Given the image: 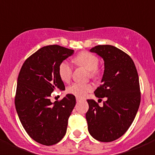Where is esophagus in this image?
Returning <instances> with one entry per match:
<instances>
[{
	"label": "esophagus",
	"mask_w": 155,
	"mask_h": 155,
	"mask_svg": "<svg viewBox=\"0 0 155 155\" xmlns=\"http://www.w3.org/2000/svg\"><path fill=\"white\" fill-rule=\"evenodd\" d=\"M80 100H81L80 98H76V101H77V102H78L79 101H80Z\"/></svg>",
	"instance_id": "obj_1"
}]
</instances>
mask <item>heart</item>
Instances as JSON below:
<instances>
[{"instance_id": "heart-1", "label": "heart", "mask_w": 155, "mask_h": 155, "mask_svg": "<svg viewBox=\"0 0 155 155\" xmlns=\"http://www.w3.org/2000/svg\"><path fill=\"white\" fill-rule=\"evenodd\" d=\"M74 61L78 66L86 68L89 71V76L91 78H98L101 74V71L98 65L99 60L95 55L89 52L84 51L78 53L74 59ZM72 67L68 61H64L59 64L58 74L60 78L64 82H68L72 75ZM93 86L90 84H79L73 83L67 88L69 94H73L78 98H83L87 92L92 91Z\"/></svg>"}]
</instances>
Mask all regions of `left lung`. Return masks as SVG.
<instances>
[{
  "instance_id": "left-lung-1",
  "label": "left lung",
  "mask_w": 155,
  "mask_h": 155,
  "mask_svg": "<svg viewBox=\"0 0 155 155\" xmlns=\"http://www.w3.org/2000/svg\"><path fill=\"white\" fill-rule=\"evenodd\" d=\"M90 51L102 57L105 71L95 96L105 98L100 107L94 100H87V129L101 142H111L122 137L134 121L140 103L139 77L131 57L111 45H98Z\"/></svg>"
}]
</instances>
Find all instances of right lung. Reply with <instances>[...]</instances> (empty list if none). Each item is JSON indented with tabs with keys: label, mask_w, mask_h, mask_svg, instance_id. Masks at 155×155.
I'll use <instances>...</instances> for the list:
<instances>
[{
	"label": "right lung",
	"mask_w": 155,
	"mask_h": 155,
	"mask_svg": "<svg viewBox=\"0 0 155 155\" xmlns=\"http://www.w3.org/2000/svg\"><path fill=\"white\" fill-rule=\"evenodd\" d=\"M74 53L58 45L43 46L25 60L19 72L15 105L19 120L31 139L50 146L61 141L67 131L68 119L76 104L68 94L52 102L54 90H64L58 74L59 64Z\"/></svg>",
	"instance_id": "obj_1"
}]
</instances>
